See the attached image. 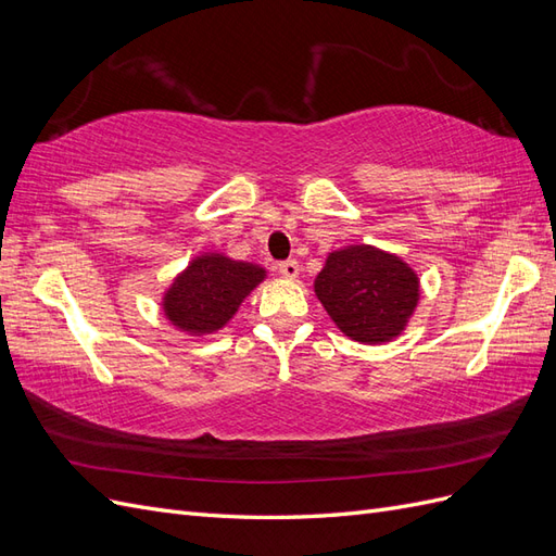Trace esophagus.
Here are the masks:
<instances>
[{
	"label": "esophagus",
	"instance_id": "esophagus-1",
	"mask_svg": "<svg viewBox=\"0 0 556 556\" xmlns=\"http://www.w3.org/2000/svg\"><path fill=\"white\" fill-rule=\"evenodd\" d=\"M278 271L285 278H296L299 276V262L296 260H285V262L278 264Z\"/></svg>",
	"mask_w": 556,
	"mask_h": 556
}]
</instances>
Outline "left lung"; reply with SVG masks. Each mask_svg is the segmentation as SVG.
Returning <instances> with one entry per match:
<instances>
[{
    "mask_svg": "<svg viewBox=\"0 0 556 556\" xmlns=\"http://www.w3.org/2000/svg\"><path fill=\"white\" fill-rule=\"evenodd\" d=\"M315 294L345 336L359 343L392 341L417 306L419 282L399 257L368 245L331 252Z\"/></svg>",
    "mask_w": 556,
    "mask_h": 556,
    "instance_id": "left-lung-1",
    "label": "left lung"
}]
</instances>
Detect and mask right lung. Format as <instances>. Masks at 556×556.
Here are the masks:
<instances>
[{"instance_id": "add662e5", "label": "right lung", "mask_w": 556, "mask_h": 556, "mask_svg": "<svg viewBox=\"0 0 556 556\" xmlns=\"http://www.w3.org/2000/svg\"><path fill=\"white\" fill-rule=\"evenodd\" d=\"M264 268L223 255L197 257L164 296V313L190 333H211L229 323L248 292L260 285Z\"/></svg>"}]
</instances>
